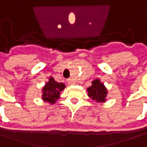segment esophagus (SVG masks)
Masks as SVG:
<instances>
[{"label":"esophagus","mask_w":147,"mask_h":147,"mask_svg":"<svg viewBox=\"0 0 147 147\" xmlns=\"http://www.w3.org/2000/svg\"><path fill=\"white\" fill-rule=\"evenodd\" d=\"M67 82H68V84H70V85H74V84H76L75 81H74L73 79H71V78L68 79V80H67Z\"/></svg>","instance_id":"34e87169"}]
</instances>
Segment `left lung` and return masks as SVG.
Listing matches in <instances>:
<instances>
[{
  "mask_svg": "<svg viewBox=\"0 0 147 147\" xmlns=\"http://www.w3.org/2000/svg\"><path fill=\"white\" fill-rule=\"evenodd\" d=\"M87 90L88 97L95 100L96 102L104 103L106 100L108 91L100 79L94 80L92 82V85L89 88H88Z\"/></svg>",
  "mask_w": 147,
  "mask_h": 147,
  "instance_id": "left-lung-1",
  "label": "left lung"
}]
</instances>
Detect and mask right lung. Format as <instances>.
I'll use <instances>...</instances> for the list:
<instances>
[{"label":"right lung","mask_w":147,"mask_h":147,"mask_svg":"<svg viewBox=\"0 0 147 147\" xmlns=\"http://www.w3.org/2000/svg\"><path fill=\"white\" fill-rule=\"evenodd\" d=\"M65 85L62 82H58L53 77H49L47 82L42 88V100L49 104H55L60 97V93L65 89Z\"/></svg>","instance_id":"1"}]
</instances>
